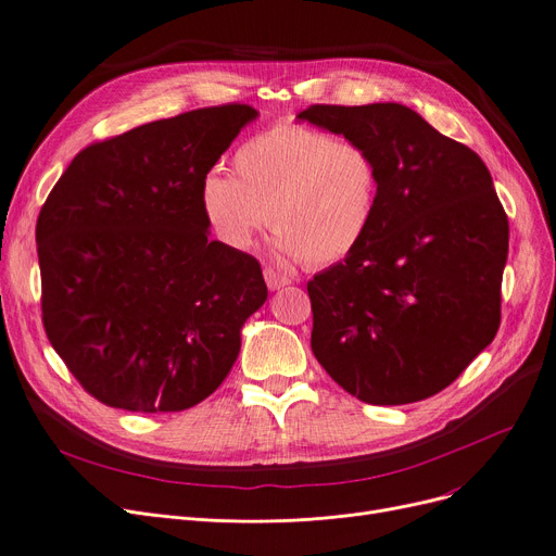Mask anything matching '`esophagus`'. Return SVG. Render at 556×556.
Returning a JSON list of instances; mask_svg holds the SVG:
<instances>
[{
    "label": "esophagus",
    "mask_w": 556,
    "mask_h": 556,
    "mask_svg": "<svg viewBox=\"0 0 556 556\" xmlns=\"http://www.w3.org/2000/svg\"><path fill=\"white\" fill-rule=\"evenodd\" d=\"M263 277H266V283H268L270 290H279V288H283V286L290 283V277L277 273L275 268H266V270H263Z\"/></svg>",
    "instance_id": "34e87169"
}]
</instances>
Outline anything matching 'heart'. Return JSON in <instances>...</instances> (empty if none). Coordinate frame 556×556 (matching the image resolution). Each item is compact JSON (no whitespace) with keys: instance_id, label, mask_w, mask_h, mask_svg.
<instances>
[{"instance_id":"obj_1","label":"heart","mask_w":556,"mask_h":556,"mask_svg":"<svg viewBox=\"0 0 556 556\" xmlns=\"http://www.w3.org/2000/svg\"><path fill=\"white\" fill-rule=\"evenodd\" d=\"M378 191L381 170L365 143L281 122L239 146L233 175H204L200 207L231 250H250L270 218L283 256L325 268L363 243Z\"/></svg>"}]
</instances>
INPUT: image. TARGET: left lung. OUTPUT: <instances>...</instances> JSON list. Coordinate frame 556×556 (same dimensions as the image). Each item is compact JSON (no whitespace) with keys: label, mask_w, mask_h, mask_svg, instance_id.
Here are the masks:
<instances>
[{"label":"left lung","mask_w":556,"mask_h":556,"mask_svg":"<svg viewBox=\"0 0 556 556\" xmlns=\"http://www.w3.org/2000/svg\"><path fill=\"white\" fill-rule=\"evenodd\" d=\"M298 116L365 143L381 170L367 237L306 286L317 363L371 405L442 392L501 327L509 223L489 168L399 103Z\"/></svg>","instance_id":"8db88e82"}]
</instances>
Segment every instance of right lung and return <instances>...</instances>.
I'll return each mask as SVG.
<instances>
[{
	"label": "right lung",
	"instance_id": "1",
	"mask_svg": "<svg viewBox=\"0 0 556 556\" xmlns=\"http://www.w3.org/2000/svg\"><path fill=\"white\" fill-rule=\"evenodd\" d=\"M254 116L225 103L94 141L47 195L36 225L45 333L103 405L187 410L237 361L268 286L252 254L210 239L200 185Z\"/></svg>",
	"mask_w": 556,
	"mask_h": 556
}]
</instances>
